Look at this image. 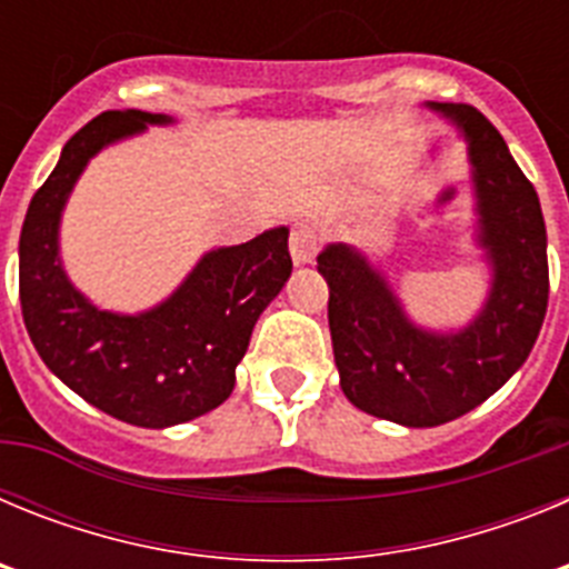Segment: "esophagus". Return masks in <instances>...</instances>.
I'll return each instance as SVG.
<instances>
[{
	"mask_svg": "<svg viewBox=\"0 0 569 569\" xmlns=\"http://www.w3.org/2000/svg\"><path fill=\"white\" fill-rule=\"evenodd\" d=\"M290 253L296 264H310L319 253V230L308 222H296L290 230Z\"/></svg>",
	"mask_w": 569,
	"mask_h": 569,
	"instance_id": "1",
	"label": "esophagus"
}]
</instances>
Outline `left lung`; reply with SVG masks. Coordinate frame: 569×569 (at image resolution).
<instances>
[{
	"label": "left lung",
	"mask_w": 569,
	"mask_h": 569,
	"mask_svg": "<svg viewBox=\"0 0 569 569\" xmlns=\"http://www.w3.org/2000/svg\"><path fill=\"white\" fill-rule=\"evenodd\" d=\"M430 108L453 116L470 142L479 241L492 268L485 310L461 333H427L356 250L330 244L319 256L341 390L365 413L405 427L445 425L490 399L530 356L550 296L539 196L501 133L470 104Z\"/></svg>",
	"instance_id": "1"
}]
</instances>
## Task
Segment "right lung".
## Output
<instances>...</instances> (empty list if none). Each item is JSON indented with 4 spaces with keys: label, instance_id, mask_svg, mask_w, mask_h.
Listing matches in <instances>:
<instances>
[{
    "label": "right lung",
    "instance_id": "1",
    "mask_svg": "<svg viewBox=\"0 0 569 569\" xmlns=\"http://www.w3.org/2000/svg\"><path fill=\"white\" fill-rule=\"evenodd\" d=\"M170 122L144 110H104L70 136L30 199L19 236V301L44 365L88 405L136 427H170L222 405L256 319L284 288L288 228L210 250L182 288L142 316L93 308L59 261V216L82 168L104 144Z\"/></svg>",
    "mask_w": 569,
    "mask_h": 569
}]
</instances>
